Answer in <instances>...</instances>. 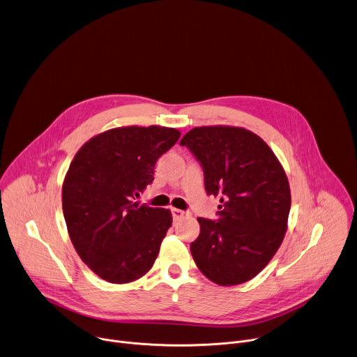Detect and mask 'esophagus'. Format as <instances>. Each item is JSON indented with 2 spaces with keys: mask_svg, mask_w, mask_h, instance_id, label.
<instances>
[{
  "mask_svg": "<svg viewBox=\"0 0 357 357\" xmlns=\"http://www.w3.org/2000/svg\"><path fill=\"white\" fill-rule=\"evenodd\" d=\"M171 213H172L174 221H179V220L186 214L185 211H182V210H179V208H171Z\"/></svg>",
  "mask_w": 357,
  "mask_h": 357,
  "instance_id": "34e87169",
  "label": "esophagus"
}]
</instances>
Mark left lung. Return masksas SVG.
I'll list each match as a JSON object with an SVG mask.
<instances>
[{
    "mask_svg": "<svg viewBox=\"0 0 357 357\" xmlns=\"http://www.w3.org/2000/svg\"><path fill=\"white\" fill-rule=\"evenodd\" d=\"M179 144L200 162L207 195L221 203L218 220L197 218L193 260L221 287L243 284L270 263L284 241L291 210L287 174L267 143L243 128H195Z\"/></svg>",
    "mask_w": 357,
    "mask_h": 357,
    "instance_id": "8db88e82",
    "label": "left lung"
}]
</instances>
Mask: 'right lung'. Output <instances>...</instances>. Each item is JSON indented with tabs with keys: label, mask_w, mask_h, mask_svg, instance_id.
Masks as SVG:
<instances>
[{
	"label": "right lung",
	"mask_w": 357,
	"mask_h": 357,
	"mask_svg": "<svg viewBox=\"0 0 357 357\" xmlns=\"http://www.w3.org/2000/svg\"><path fill=\"white\" fill-rule=\"evenodd\" d=\"M179 136L164 126L116 128L76 153L62 185V210L73 248L100 278L126 284L153 267L172 215L135 199Z\"/></svg>",
	"instance_id": "add662e5"
}]
</instances>
